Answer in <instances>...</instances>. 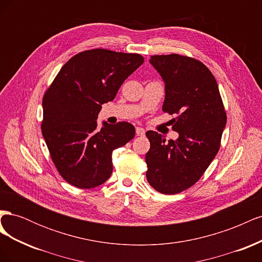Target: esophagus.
Segmentation results:
<instances>
[{"label": "esophagus", "mask_w": 262, "mask_h": 262, "mask_svg": "<svg viewBox=\"0 0 262 262\" xmlns=\"http://www.w3.org/2000/svg\"><path fill=\"white\" fill-rule=\"evenodd\" d=\"M136 132H137V136H139V137H144L145 136V130L143 128H137Z\"/></svg>", "instance_id": "obj_1"}]
</instances>
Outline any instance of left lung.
<instances>
[{
  "label": "left lung",
  "mask_w": 262,
  "mask_h": 262,
  "mask_svg": "<svg viewBox=\"0 0 262 262\" xmlns=\"http://www.w3.org/2000/svg\"><path fill=\"white\" fill-rule=\"evenodd\" d=\"M152 64L165 82L163 112L173 115L179 138L165 139L147 131L146 179L156 191L176 194L193 186L221 146L226 112L215 77L199 60L176 53L152 55Z\"/></svg>",
  "instance_id": "1"
}]
</instances>
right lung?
Wrapping results in <instances>:
<instances>
[{"mask_svg": "<svg viewBox=\"0 0 262 262\" xmlns=\"http://www.w3.org/2000/svg\"><path fill=\"white\" fill-rule=\"evenodd\" d=\"M144 58L139 53L92 49L75 54L62 67L42 99V136L61 177L80 189L98 187L113 172V150L136 136L129 122L97 128L101 105Z\"/></svg>", "mask_w": 262, "mask_h": 262, "instance_id": "1", "label": "right lung"}]
</instances>
